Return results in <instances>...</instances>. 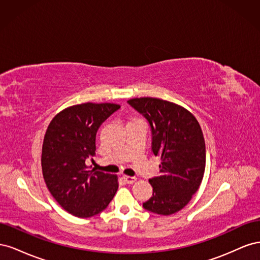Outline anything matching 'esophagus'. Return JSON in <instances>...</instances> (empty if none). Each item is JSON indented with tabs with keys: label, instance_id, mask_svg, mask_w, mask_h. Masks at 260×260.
<instances>
[{
	"label": "esophagus",
	"instance_id": "1",
	"mask_svg": "<svg viewBox=\"0 0 260 260\" xmlns=\"http://www.w3.org/2000/svg\"><path fill=\"white\" fill-rule=\"evenodd\" d=\"M122 179L125 181V182H127L128 184H131V183H133L135 182V181L137 180V178H135V177H130V176H122Z\"/></svg>",
	"mask_w": 260,
	"mask_h": 260
}]
</instances>
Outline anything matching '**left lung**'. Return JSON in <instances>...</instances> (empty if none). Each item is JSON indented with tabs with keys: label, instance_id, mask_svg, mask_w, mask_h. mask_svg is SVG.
<instances>
[{
	"label": "left lung",
	"instance_id": "left-lung-1",
	"mask_svg": "<svg viewBox=\"0 0 260 260\" xmlns=\"http://www.w3.org/2000/svg\"><path fill=\"white\" fill-rule=\"evenodd\" d=\"M128 104L142 115L152 133V152L160 157L159 175L149 179L152 198L144 209L168 216L182 209L199 190L206 164L200 123L185 108L170 102L141 98Z\"/></svg>",
	"mask_w": 260,
	"mask_h": 260
}]
</instances>
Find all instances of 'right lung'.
Segmentation results:
<instances>
[{
	"label": "right lung",
	"mask_w": 260,
	"mask_h": 260,
	"mask_svg": "<svg viewBox=\"0 0 260 260\" xmlns=\"http://www.w3.org/2000/svg\"><path fill=\"white\" fill-rule=\"evenodd\" d=\"M119 108L111 103L75 105L55 116L46 130L41 158L45 184L59 205L76 217L100 214L118 190L116 176L88 170L85 161L95 155L101 124Z\"/></svg>",
	"instance_id": "obj_1"
}]
</instances>
